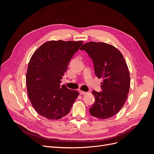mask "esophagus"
Returning <instances> with one entry per match:
<instances>
[{
    "mask_svg": "<svg viewBox=\"0 0 154 154\" xmlns=\"http://www.w3.org/2000/svg\"><path fill=\"white\" fill-rule=\"evenodd\" d=\"M80 94H82V95H85V94H88L87 92L82 91L80 92Z\"/></svg>",
    "mask_w": 154,
    "mask_h": 154,
    "instance_id": "obj_1",
    "label": "esophagus"
}]
</instances>
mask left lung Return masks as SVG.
Segmentation results:
<instances>
[{"mask_svg": "<svg viewBox=\"0 0 154 154\" xmlns=\"http://www.w3.org/2000/svg\"><path fill=\"white\" fill-rule=\"evenodd\" d=\"M80 49L92 60L96 76L103 79L102 91L92 92L95 102L90 114L102 119L112 117L123 106L130 89V73L123 56L114 46L103 42H90Z\"/></svg>", "mask_w": 154, "mask_h": 154, "instance_id": "obj_1", "label": "left lung"}]
</instances>
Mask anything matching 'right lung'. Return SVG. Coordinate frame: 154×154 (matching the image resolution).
Masks as SVG:
<instances>
[{"label": "right lung", "instance_id": "1", "mask_svg": "<svg viewBox=\"0 0 154 154\" xmlns=\"http://www.w3.org/2000/svg\"><path fill=\"white\" fill-rule=\"evenodd\" d=\"M82 44L83 41H49L32 55L26 73L27 92L32 106L40 116L58 119L71 110L79 92L61 86L60 80Z\"/></svg>", "mask_w": 154, "mask_h": 154}]
</instances>
